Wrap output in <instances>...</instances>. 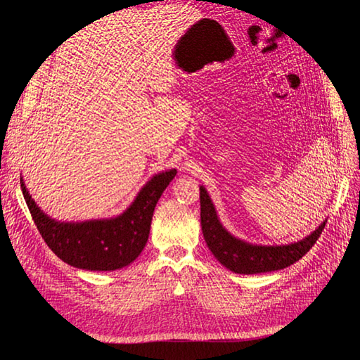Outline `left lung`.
<instances>
[{"label":"left lung","mask_w":360,"mask_h":360,"mask_svg":"<svg viewBox=\"0 0 360 360\" xmlns=\"http://www.w3.org/2000/svg\"><path fill=\"white\" fill-rule=\"evenodd\" d=\"M200 202L201 230L207 246L222 266L240 275L266 274V271H275L294 264L319 240L328 222L324 221L308 237L290 245H252L240 240L225 230L204 186H200Z\"/></svg>","instance_id":"1"}]
</instances>
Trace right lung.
<instances>
[{
    "label": "right lung",
    "mask_w": 360,
    "mask_h": 360,
    "mask_svg": "<svg viewBox=\"0 0 360 360\" xmlns=\"http://www.w3.org/2000/svg\"><path fill=\"white\" fill-rule=\"evenodd\" d=\"M176 174L177 169H168L151 177L120 216L85 222L51 219L31 198L22 179L20 189L32 221L53 254L73 267L110 271L129 266L143 252L155 207Z\"/></svg>",
    "instance_id": "add662e5"
}]
</instances>
